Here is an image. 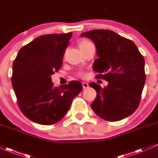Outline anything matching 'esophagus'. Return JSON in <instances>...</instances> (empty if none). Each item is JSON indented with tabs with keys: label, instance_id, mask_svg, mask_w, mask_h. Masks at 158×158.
<instances>
[{
	"label": "esophagus",
	"instance_id": "1",
	"mask_svg": "<svg viewBox=\"0 0 158 158\" xmlns=\"http://www.w3.org/2000/svg\"><path fill=\"white\" fill-rule=\"evenodd\" d=\"M82 86H83V88H88V87H89V85H88V84L87 82H82Z\"/></svg>",
	"mask_w": 158,
	"mask_h": 158
}]
</instances>
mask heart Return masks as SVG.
Wrapping results in <instances>:
<instances>
[{
    "label": "heart",
    "instance_id": "heart-1",
    "mask_svg": "<svg viewBox=\"0 0 158 158\" xmlns=\"http://www.w3.org/2000/svg\"><path fill=\"white\" fill-rule=\"evenodd\" d=\"M89 43H90V41H87V40H81V41H79V48H80V47L85 46V45L89 44ZM78 76H79V77H85V73H84V72H81V71L79 72V73H78Z\"/></svg>",
    "mask_w": 158,
    "mask_h": 158
}]
</instances>
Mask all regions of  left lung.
<instances>
[{"instance_id":"8db88e82","label":"left lung","mask_w":158,"mask_h":158,"mask_svg":"<svg viewBox=\"0 0 158 158\" xmlns=\"http://www.w3.org/2000/svg\"><path fill=\"white\" fill-rule=\"evenodd\" d=\"M81 36L94 41L99 56L94 62L97 79H105L108 86L95 82L89 85L97 91L91 108L99 117L119 121L138 108L146 77L145 60L131 40L109 30H94Z\"/></svg>"}]
</instances>
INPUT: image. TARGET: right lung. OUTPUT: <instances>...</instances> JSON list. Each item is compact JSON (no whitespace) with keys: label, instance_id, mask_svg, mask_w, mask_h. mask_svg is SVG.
Instances as JSON below:
<instances>
[{"label":"right lung","instance_id":"add662e5","mask_svg":"<svg viewBox=\"0 0 158 158\" xmlns=\"http://www.w3.org/2000/svg\"><path fill=\"white\" fill-rule=\"evenodd\" d=\"M72 32L48 34L21 48L12 65V81L18 104L25 117L41 125H53L70 109L82 90L78 81L54 87L52 74L60 70Z\"/></svg>","mask_w":158,"mask_h":158}]
</instances>
